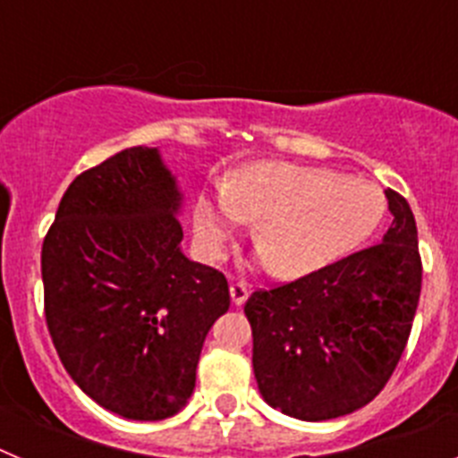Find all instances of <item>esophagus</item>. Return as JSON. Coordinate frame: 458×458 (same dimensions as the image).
<instances>
[{
	"label": "esophagus",
	"instance_id": "34e87169",
	"mask_svg": "<svg viewBox=\"0 0 458 458\" xmlns=\"http://www.w3.org/2000/svg\"><path fill=\"white\" fill-rule=\"evenodd\" d=\"M229 293H232V302L233 305H242V302L248 301V286L241 284V282H236V284L229 286Z\"/></svg>",
	"mask_w": 458,
	"mask_h": 458
}]
</instances>
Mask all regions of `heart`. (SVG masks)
I'll return each instance as SVG.
<instances>
[{
  "instance_id": "obj_1",
  "label": "heart",
  "mask_w": 458,
  "mask_h": 458,
  "mask_svg": "<svg viewBox=\"0 0 458 458\" xmlns=\"http://www.w3.org/2000/svg\"><path fill=\"white\" fill-rule=\"evenodd\" d=\"M386 216L374 183L326 167L259 160L242 165L194 213V236L220 257L242 222L270 273L295 279L335 264L360 248Z\"/></svg>"
}]
</instances>
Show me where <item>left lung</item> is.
Here are the masks:
<instances>
[{
	"mask_svg": "<svg viewBox=\"0 0 458 458\" xmlns=\"http://www.w3.org/2000/svg\"><path fill=\"white\" fill-rule=\"evenodd\" d=\"M386 197L383 242L245 302L259 392L289 418L323 422L367 406L406 349L422 289L418 226L402 194Z\"/></svg>",
	"mask_w": 458,
	"mask_h": 458,
	"instance_id": "left-lung-1",
	"label": "left lung"
}]
</instances>
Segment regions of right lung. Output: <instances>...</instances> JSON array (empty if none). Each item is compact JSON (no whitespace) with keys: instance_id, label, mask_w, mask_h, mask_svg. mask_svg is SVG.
<instances>
[{"instance_id":"1","label":"right lung","mask_w":458,"mask_h":458,"mask_svg":"<svg viewBox=\"0 0 458 458\" xmlns=\"http://www.w3.org/2000/svg\"><path fill=\"white\" fill-rule=\"evenodd\" d=\"M183 192L157 148L87 169L56 208L40 273L46 321L80 390L125 420L157 422L188 403L229 284L181 250Z\"/></svg>"}]
</instances>
